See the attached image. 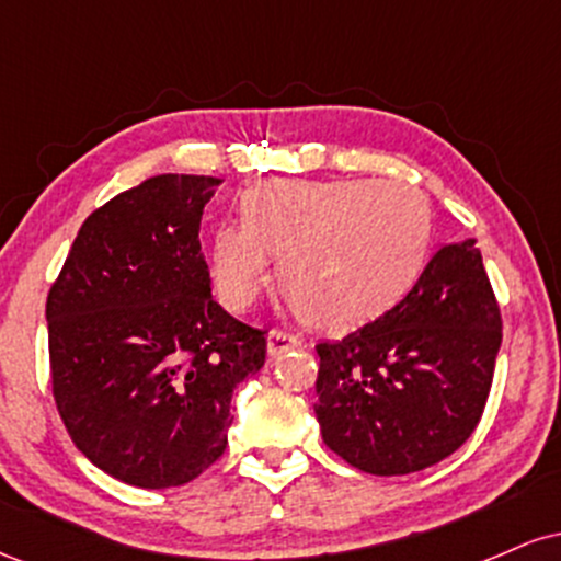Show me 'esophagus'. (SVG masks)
<instances>
[{
	"instance_id": "obj_1",
	"label": "esophagus",
	"mask_w": 561,
	"mask_h": 561,
	"mask_svg": "<svg viewBox=\"0 0 561 561\" xmlns=\"http://www.w3.org/2000/svg\"><path fill=\"white\" fill-rule=\"evenodd\" d=\"M300 345H302V340L298 337V334H289V332H282V330H274L266 340L268 356H279V353L289 351V347H300Z\"/></svg>"
}]
</instances>
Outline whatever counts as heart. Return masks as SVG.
I'll return each instance as SVG.
<instances>
[{
  "label": "heart",
  "mask_w": 561,
  "mask_h": 561,
  "mask_svg": "<svg viewBox=\"0 0 561 561\" xmlns=\"http://www.w3.org/2000/svg\"><path fill=\"white\" fill-rule=\"evenodd\" d=\"M433 244V208L405 182H266L244 192L242 221L210 242V276L231 311L255 300L279 255V285L302 319L343 327L414 285Z\"/></svg>",
  "instance_id": "b5f03b06"
}]
</instances>
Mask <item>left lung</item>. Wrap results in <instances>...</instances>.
<instances>
[{
  "instance_id": "obj_1",
  "label": "left lung",
  "mask_w": 561,
  "mask_h": 561,
  "mask_svg": "<svg viewBox=\"0 0 561 561\" xmlns=\"http://www.w3.org/2000/svg\"><path fill=\"white\" fill-rule=\"evenodd\" d=\"M501 347V311L474 240L446 244L382 317L319 343L321 437L362 472H420L478 427Z\"/></svg>"
}]
</instances>
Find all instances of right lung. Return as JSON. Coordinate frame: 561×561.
<instances>
[{
	"label": "right lung",
	"mask_w": 561,
	"mask_h": 561,
	"mask_svg": "<svg viewBox=\"0 0 561 561\" xmlns=\"http://www.w3.org/2000/svg\"><path fill=\"white\" fill-rule=\"evenodd\" d=\"M221 179L160 173L81 224L47 295L53 396L76 448L126 485H184L227 448L261 330L210 295L199 218Z\"/></svg>",
	"instance_id": "right-lung-1"
}]
</instances>
